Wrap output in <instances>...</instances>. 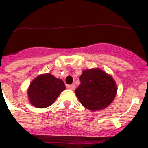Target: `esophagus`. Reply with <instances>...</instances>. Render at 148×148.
<instances>
[{
    "instance_id": "34e87169",
    "label": "esophagus",
    "mask_w": 148,
    "mask_h": 148,
    "mask_svg": "<svg viewBox=\"0 0 148 148\" xmlns=\"http://www.w3.org/2000/svg\"><path fill=\"white\" fill-rule=\"evenodd\" d=\"M67 88L71 90H74L75 89V84H70V85H67Z\"/></svg>"
}]
</instances>
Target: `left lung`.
Returning a JSON list of instances; mask_svg holds the SVG:
<instances>
[{"mask_svg":"<svg viewBox=\"0 0 148 148\" xmlns=\"http://www.w3.org/2000/svg\"><path fill=\"white\" fill-rule=\"evenodd\" d=\"M80 81L81 84L75 90V95L81 104L90 110L107 108L116 97V82L102 70H84L80 76Z\"/></svg>","mask_w":148,"mask_h":148,"instance_id":"left-lung-1","label":"left lung"}]
</instances>
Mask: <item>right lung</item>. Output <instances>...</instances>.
<instances>
[{
	"mask_svg": "<svg viewBox=\"0 0 148 148\" xmlns=\"http://www.w3.org/2000/svg\"><path fill=\"white\" fill-rule=\"evenodd\" d=\"M65 89L64 82L49 73L38 75L32 81L29 87L30 103L36 108H47L54 103Z\"/></svg>",
	"mask_w": 148,
	"mask_h": 148,
	"instance_id": "1",
	"label": "right lung"
}]
</instances>
